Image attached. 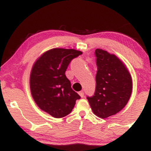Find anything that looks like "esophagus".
I'll use <instances>...</instances> for the list:
<instances>
[{
    "mask_svg": "<svg viewBox=\"0 0 151 151\" xmlns=\"http://www.w3.org/2000/svg\"><path fill=\"white\" fill-rule=\"evenodd\" d=\"M79 96H80L81 98H83V97H84V91H79Z\"/></svg>",
    "mask_w": 151,
    "mask_h": 151,
    "instance_id": "34e87169",
    "label": "esophagus"
}]
</instances>
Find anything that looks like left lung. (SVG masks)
Returning <instances> with one entry per match:
<instances>
[{
    "label": "left lung",
    "mask_w": 151,
    "mask_h": 151,
    "mask_svg": "<svg viewBox=\"0 0 151 151\" xmlns=\"http://www.w3.org/2000/svg\"><path fill=\"white\" fill-rule=\"evenodd\" d=\"M97 72L96 89L86 99L93 114L105 119L117 114L129 101L132 79L124 64L116 55L101 49L95 50Z\"/></svg>",
    "instance_id": "1"
}]
</instances>
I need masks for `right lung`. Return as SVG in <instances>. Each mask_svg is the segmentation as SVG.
Here are the masks:
<instances>
[{
  "instance_id": "obj_1",
  "label": "right lung",
  "mask_w": 151,
  "mask_h": 151,
  "mask_svg": "<svg viewBox=\"0 0 151 151\" xmlns=\"http://www.w3.org/2000/svg\"><path fill=\"white\" fill-rule=\"evenodd\" d=\"M82 54L73 49L54 48L35 62L30 78L31 93L37 105L55 118L71 113L80 96L71 87L65 72L70 62Z\"/></svg>"
}]
</instances>
